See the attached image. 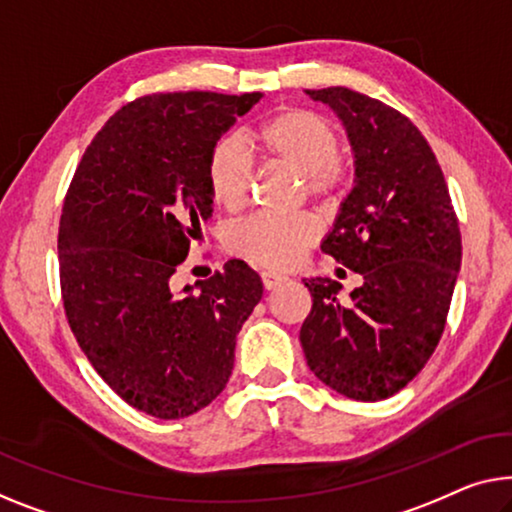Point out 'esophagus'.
Wrapping results in <instances>:
<instances>
[{
  "label": "esophagus",
  "mask_w": 512,
  "mask_h": 512,
  "mask_svg": "<svg viewBox=\"0 0 512 512\" xmlns=\"http://www.w3.org/2000/svg\"><path fill=\"white\" fill-rule=\"evenodd\" d=\"M285 280H287V276H282V273H273V271H264V273H262L264 289H276V287H280Z\"/></svg>",
  "instance_id": "obj_1"
}]
</instances>
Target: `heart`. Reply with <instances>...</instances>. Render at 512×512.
<instances>
[{
    "instance_id": "1",
    "label": "heart",
    "mask_w": 512,
    "mask_h": 512,
    "mask_svg": "<svg viewBox=\"0 0 512 512\" xmlns=\"http://www.w3.org/2000/svg\"><path fill=\"white\" fill-rule=\"evenodd\" d=\"M250 144L264 158L299 172L305 193L331 202L347 183V167L338 158L340 140L331 121L310 110H282L259 124ZM211 200L225 211L246 207L253 188V160L241 144L218 142L207 158ZM319 220L312 213L253 216L227 234L230 253L262 269H289L319 239Z\"/></svg>"
}]
</instances>
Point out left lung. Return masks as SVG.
I'll return each instance as SVG.
<instances>
[{
	"instance_id": "8db88e82",
	"label": "left lung",
	"mask_w": 512,
	"mask_h": 512,
	"mask_svg": "<svg viewBox=\"0 0 512 512\" xmlns=\"http://www.w3.org/2000/svg\"><path fill=\"white\" fill-rule=\"evenodd\" d=\"M338 114L354 151V186L322 250L363 278H310L301 326L310 370L333 391L377 402L430 361L451 308L462 239L444 172L421 131L398 110L347 87L305 89Z\"/></svg>"
}]
</instances>
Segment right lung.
<instances>
[{
    "label": "right lung",
    "instance_id": "1",
    "mask_svg": "<svg viewBox=\"0 0 512 512\" xmlns=\"http://www.w3.org/2000/svg\"><path fill=\"white\" fill-rule=\"evenodd\" d=\"M259 98L174 91L124 105L91 140L61 209V299L75 340L121 400L163 421L223 393L236 333L262 299L241 259L197 292L172 285L213 213L209 151Z\"/></svg>",
    "mask_w": 512,
    "mask_h": 512
}]
</instances>
